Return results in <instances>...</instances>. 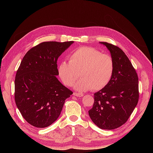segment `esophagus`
<instances>
[{"instance_id":"1","label":"esophagus","mask_w":153,"mask_h":153,"mask_svg":"<svg viewBox=\"0 0 153 153\" xmlns=\"http://www.w3.org/2000/svg\"><path fill=\"white\" fill-rule=\"evenodd\" d=\"M73 95L75 96H77V97H82L83 96H84V94H82V93H78V92H74Z\"/></svg>"}]
</instances>
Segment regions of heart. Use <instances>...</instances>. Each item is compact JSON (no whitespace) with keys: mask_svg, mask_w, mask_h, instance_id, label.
Segmentation results:
<instances>
[{"mask_svg":"<svg viewBox=\"0 0 153 153\" xmlns=\"http://www.w3.org/2000/svg\"><path fill=\"white\" fill-rule=\"evenodd\" d=\"M59 76L67 86H71L80 75L74 87L80 91L102 89L108 85L114 71V62L108 54L101 53L92 47H82L69 55V62L58 66Z\"/></svg>","mask_w":153,"mask_h":153,"instance_id":"obj_1","label":"heart"}]
</instances>
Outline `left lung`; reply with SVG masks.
Segmentation results:
<instances>
[{
	"label": "left lung",
	"instance_id": "obj_1",
	"mask_svg": "<svg viewBox=\"0 0 153 153\" xmlns=\"http://www.w3.org/2000/svg\"><path fill=\"white\" fill-rule=\"evenodd\" d=\"M110 51L114 71L108 85L94 94L89 117L97 126L114 129L127 121L138 101V78L123 51L114 45L100 42Z\"/></svg>",
	"mask_w": 153,
	"mask_h": 153
}]
</instances>
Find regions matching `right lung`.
I'll list each match as a JSON object with an SVG mask.
<instances>
[{
	"instance_id": "add662e5",
	"label": "right lung",
	"mask_w": 153,
	"mask_h": 153,
	"mask_svg": "<svg viewBox=\"0 0 153 153\" xmlns=\"http://www.w3.org/2000/svg\"><path fill=\"white\" fill-rule=\"evenodd\" d=\"M73 41L43 42L23 58L15 80V100L26 121L46 128L59 117L65 100L73 94L59 81L57 61Z\"/></svg>"
}]
</instances>
